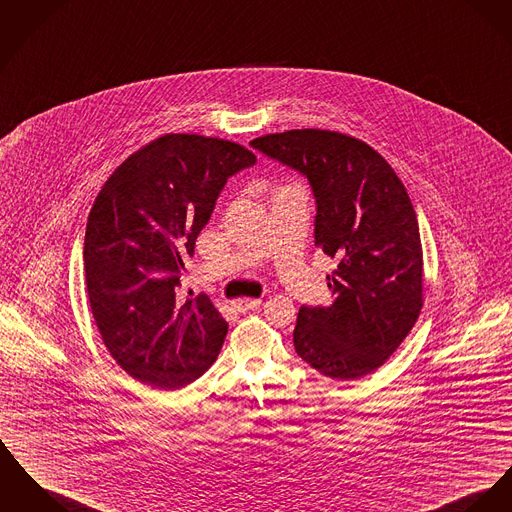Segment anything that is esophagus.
Returning <instances> with one entry per match:
<instances>
[{"label":"esophagus","instance_id":"1","mask_svg":"<svg viewBox=\"0 0 512 512\" xmlns=\"http://www.w3.org/2000/svg\"><path fill=\"white\" fill-rule=\"evenodd\" d=\"M260 299H237L233 301V307L237 308L239 312H246V310H252V308L260 307Z\"/></svg>","mask_w":512,"mask_h":512}]
</instances>
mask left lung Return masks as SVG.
<instances>
[{"instance_id":"left-lung-1","label":"left lung","mask_w":512,"mask_h":512,"mask_svg":"<svg viewBox=\"0 0 512 512\" xmlns=\"http://www.w3.org/2000/svg\"><path fill=\"white\" fill-rule=\"evenodd\" d=\"M250 145L307 178L314 244L338 260L328 275L334 303L299 310L297 355L336 380L373 373L423 307L421 239L402 180L371 145L340 132L289 130Z\"/></svg>"}]
</instances>
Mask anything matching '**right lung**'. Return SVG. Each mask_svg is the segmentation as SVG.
<instances>
[{
    "instance_id": "right-lung-1",
    "label": "right lung",
    "mask_w": 512,
    "mask_h": 512,
    "mask_svg": "<svg viewBox=\"0 0 512 512\" xmlns=\"http://www.w3.org/2000/svg\"><path fill=\"white\" fill-rule=\"evenodd\" d=\"M256 163L239 143L167 134L104 182L85 231L91 312L114 361L143 384L176 390L213 365L229 324L200 293L180 301V270L227 180Z\"/></svg>"
}]
</instances>
